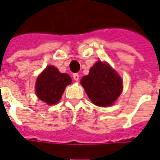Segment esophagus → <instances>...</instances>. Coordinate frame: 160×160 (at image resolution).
Returning <instances> with one entry per match:
<instances>
[{
    "label": "esophagus",
    "mask_w": 160,
    "mask_h": 160,
    "mask_svg": "<svg viewBox=\"0 0 160 160\" xmlns=\"http://www.w3.org/2000/svg\"><path fill=\"white\" fill-rule=\"evenodd\" d=\"M73 80H75V81H78L79 79H80V75H79L78 73H73Z\"/></svg>",
    "instance_id": "obj_1"
}]
</instances>
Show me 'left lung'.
Returning a JSON list of instances; mask_svg holds the SVG:
<instances>
[{
  "label": "left lung",
  "mask_w": 160,
  "mask_h": 160,
  "mask_svg": "<svg viewBox=\"0 0 160 160\" xmlns=\"http://www.w3.org/2000/svg\"><path fill=\"white\" fill-rule=\"evenodd\" d=\"M80 83L92 104L107 107L114 104L122 92V80L107 62L98 61Z\"/></svg>",
  "instance_id": "1"
}]
</instances>
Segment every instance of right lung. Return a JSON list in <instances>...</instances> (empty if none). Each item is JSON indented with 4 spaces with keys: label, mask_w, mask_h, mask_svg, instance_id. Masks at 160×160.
Listing matches in <instances>:
<instances>
[{
    "label": "right lung",
    "mask_w": 160,
    "mask_h": 160,
    "mask_svg": "<svg viewBox=\"0 0 160 160\" xmlns=\"http://www.w3.org/2000/svg\"><path fill=\"white\" fill-rule=\"evenodd\" d=\"M71 82V77L68 73H60L56 67L47 66L37 79V96L49 105L56 104L61 99L67 86Z\"/></svg>",
    "instance_id": "add662e5"
}]
</instances>
